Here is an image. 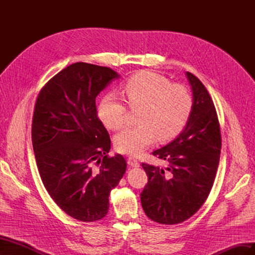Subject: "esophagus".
Returning a JSON list of instances; mask_svg holds the SVG:
<instances>
[{"instance_id":"34e87169","label":"esophagus","mask_w":255,"mask_h":255,"mask_svg":"<svg viewBox=\"0 0 255 255\" xmlns=\"http://www.w3.org/2000/svg\"><path fill=\"white\" fill-rule=\"evenodd\" d=\"M128 164L132 167H139V161H138V159L133 156H129L128 158Z\"/></svg>"}]
</instances>
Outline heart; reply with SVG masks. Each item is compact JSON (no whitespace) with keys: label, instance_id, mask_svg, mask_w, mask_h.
<instances>
[{"label":"heart","instance_id":"obj_1","mask_svg":"<svg viewBox=\"0 0 255 255\" xmlns=\"http://www.w3.org/2000/svg\"><path fill=\"white\" fill-rule=\"evenodd\" d=\"M130 109H139L137 127L127 128L115 137V148L128 155H139L155 141L171 139L186 126L194 105L191 92L180 84L151 71H141L123 87ZM98 114L104 126L119 129L126 123L127 106L115 94L101 100Z\"/></svg>","mask_w":255,"mask_h":255}]
</instances>
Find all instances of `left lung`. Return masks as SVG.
I'll use <instances>...</instances> for the list:
<instances>
[{
    "label": "left lung",
    "mask_w": 255,
    "mask_h": 255,
    "mask_svg": "<svg viewBox=\"0 0 255 255\" xmlns=\"http://www.w3.org/2000/svg\"><path fill=\"white\" fill-rule=\"evenodd\" d=\"M194 105L182 132L152 154L168 161L166 168L142 163L148 183L140 194L143 211L161 225L190 218L203 205L219 165L221 135L217 113L204 85L186 72Z\"/></svg>",
    "instance_id": "8db88e82"
}]
</instances>
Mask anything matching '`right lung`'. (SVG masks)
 Returning a JSON list of instances; mask_svg holds the SVG:
<instances>
[{
    "label": "right lung",
    "mask_w": 255,
    "mask_h": 255,
    "mask_svg": "<svg viewBox=\"0 0 255 255\" xmlns=\"http://www.w3.org/2000/svg\"><path fill=\"white\" fill-rule=\"evenodd\" d=\"M119 78L111 68L75 63L52 78L36 101L32 141L42 183L80 221L105 217L111 191L127 169L120 154L107 156L111 138L96 107L98 95Z\"/></svg>",
    "instance_id": "1"
}]
</instances>
